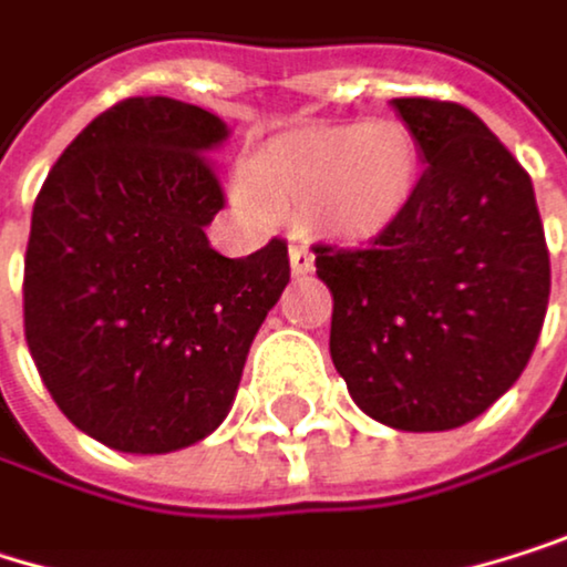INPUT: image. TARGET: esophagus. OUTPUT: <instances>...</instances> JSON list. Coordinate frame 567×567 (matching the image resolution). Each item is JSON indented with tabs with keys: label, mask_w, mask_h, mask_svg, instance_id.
Masks as SVG:
<instances>
[{
	"label": "esophagus",
	"mask_w": 567,
	"mask_h": 567,
	"mask_svg": "<svg viewBox=\"0 0 567 567\" xmlns=\"http://www.w3.org/2000/svg\"><path fill=\"white\" fill-rule=\"evenodd\" d=\"M289 261H292V271H296V275H306V271H312L316 255H312V248H309L306 241H292V245H289Z\"/></svg>",
	"instance_id": "34e87169"
}]
</instances>
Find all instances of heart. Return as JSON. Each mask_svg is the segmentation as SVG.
Returning a JSON list of instances; mask_svg holds the SVG:
<instances>
[{"instance_id":"heart-1","label":"heart","mask_w":567,"mask_h":567,"mask_svg":"<svg viewBox=\"0 0 567 567\" xmlns=\"http://www.w3.org/2000/svg\"><path fill=\"white\" fill-rule=\"evenodd\" d=\"M416 174V141L396 120L319 127L271 144L255 177L241 181V200L258 218H271L275 208H316L329 228L362 238L406 208Z\"/></svg>"}]
</instances>
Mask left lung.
I'll return each mask as SVG.
<instances>
[{
  "mask_svg": "<svg viewBox=\"0 0 567 567\" xmlns=\"http://www.w3.org/2000/svg\"><path fill=\"white\" fill-rule=\"evenodd\" d=\"M426 161L406 208L367 245H312L332 292L329 352L359 410L454 430L524 373L551 261L532 177L467 106L390 100Z\"/></svg>",
  "mask_w": 567,
  "mask_h": 567,
  "instance_id": "left-lung-1",
  "label": "left lung"
}]
</instances>
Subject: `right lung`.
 Segmentation results:
<instances>
[{
  "label": "right lung",
  "instance_id": "add662e5",
  "mask_svg": "<svg viewBox=\"0 0 567 567\" xmlns=\"http://www.w3.org/2000/svg\"><path fill=\"white\" fill-rule=\"evenodd\" d=\"M221 120L171 96L103 110L32 205L22 326L56 406L124 454H167L231 410L248 346L289 286V248L208 245L225 208Z\"/></svg>",
  "mask_w": 567,
  "mask_h": 567
}]
</instances>
